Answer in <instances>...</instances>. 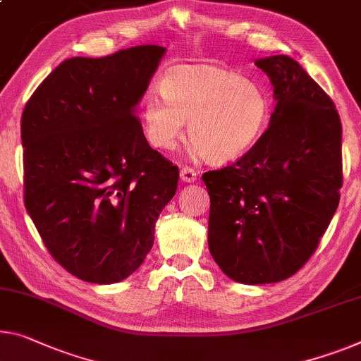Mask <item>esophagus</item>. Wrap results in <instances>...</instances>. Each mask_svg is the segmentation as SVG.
I'll list each match as a JSON object with an SVG mask.
<instances>
[{
    "instance_id": "obj_1",
    "label": "esophagus",
    "mask_w": 361,
    "mask_h": 361,
    "mask_svg": "<svg viewBox=\"0 0 361 361\" xmlns=\"http://www.w3.org/2000/svg\"><path fill=\"white\" fill-rule=\"evenodd\" d=\"M180 179L184 182H193L197 179V171L193 168H188V166H184L180 169Z\"/></svg>"
}]
</instances>
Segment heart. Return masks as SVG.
<instances>
[{
  "label": "heart",
  "instance_id": "b5f03b06",
  "mask_svg": "<svg viewBox=\"0 0 361 361\" xmlns=\"http://www.w3.org/2000/svg\"><path fill=\"white\" fill-rule=\"evenodd\" d=\"M161 93L143 99L142 119L149 143L173 149L184 130L195 152L227 163L250 152L268 129L271 99L263 87L235 72L182 66L164 77Z\"/></svg>",
  "mask_w": 361,
  "mask_h": 361
}]
</instances>
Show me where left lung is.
Wrapping results in <instances>:
<instances>
[{
	"label": "left lung",
	"mask_w": 361,
	"mask_h": 361,
	"mask_svg": "<svg viewBox=\"0 0 361 361\" xmlns=\"http://www.w3.org/2000/svg\"><path fill=\"white\" fill-rule=\"evenodd\" d=\"M255 64L274 88L269 127L237 163L202 176L212 257L227 277L250 286L284 281L308 262L342 187V124L332 99L286 54Z\"/></svg>",
	"instance_id": "8db88e82"
}]
</instances>
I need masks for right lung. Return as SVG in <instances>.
<instances>
[{
    "label": "right lung",
    "mask_w": 361,
    "mask_h": 361,
    "mask_svg": "<svg viewBox=\"0 0 361 361\" xmlns=\"http://www.w3.org/2000/svg\"><path fill=\"white\" fill-rule=\"evenodd\" d=\"M166 48L71 58L20 121L24 203L51 257L93 284L129 277L152 250L179 168L148 145L135 116Z\"/></svg>",
    "instance_id": "1"
}]
</instances>
